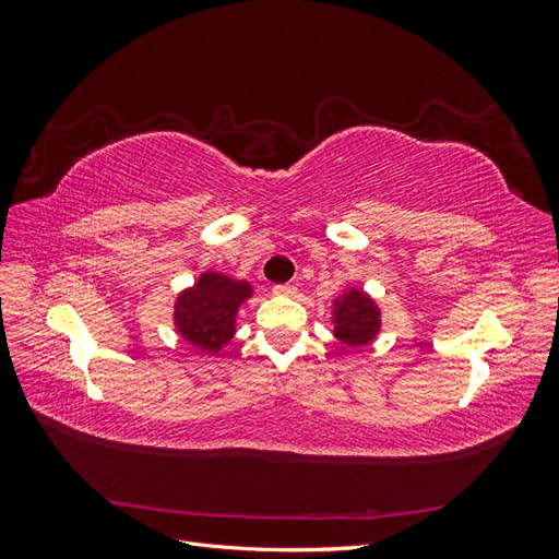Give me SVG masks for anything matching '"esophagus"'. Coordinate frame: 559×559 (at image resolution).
I'll return each mask as SVG.
<instances>
[{
	"label": "esophagus",
	"mask_w": 559,
	"mask_h": 559,
	"mask_svg": "<svg viewBox=\"0 0 559 559\" xmlns=\"http://www.w3.org/2000/svg\"><path fill=\"white\" fill-rule=\"evenodd\" d=\"M273 294L275 296H294L296 294V286H292V284H277L275 289H273Z\"/></svg>",
	"instance_id": "esophagus-1"
}]
</instances>
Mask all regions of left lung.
Masks as SVG:
<instances>
[{
  "label": "left lung",
  "instance_id": "obj_1",
  "mask_svg": "<svg viewBox=\"0 0 559 559\" xmlns=\"http://www.w3.org/2000/svg\"><path fill=\"white\" fill-rule=\"evenodd\" d=\"M333 333L343 345L357 349L368 345L380 331V308L361 289H347L333 300Z\"/></svg>",
  "mask_w": 559,
  "mask_h": 559
}]
</instances>
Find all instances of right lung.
Masks as SVG:
<instances>
[{
    "label": "right lung",
    "mask_w": 559,
    "mask_h": 559,
    "mask_svg": "<svg viewBox=\"0 0 559 559\" xmlns=\"http://www.w3.org/2000/svg\"><path fill=\"white\" fill-rule=\"evenodd\" d=\"M251 284L222 273H202L198 282L179 294L175 326L198 352L216 354L235 333V317L251 296Z\"/></svg>",
    "instance_id": "right-lung-1"
}]
</instances>
